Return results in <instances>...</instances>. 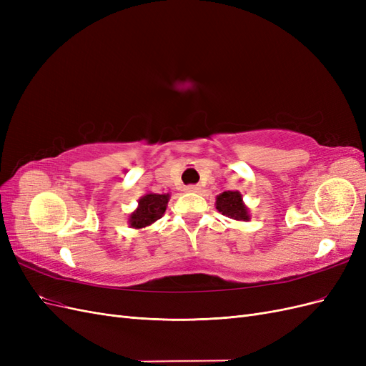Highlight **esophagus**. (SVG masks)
Masks as SVG:
<instances>
[{"mask_svg": "<svg viewBox=\"0 0 366 366\" xmlns=\"http://www.w3.org/2000/svg\"><path fill=\"white\" fill-rule=\"evenodd\" d=\"M184 191L186 192H198V191H200V186H198V184H189V186L184 187Z\"/></svg>", "mask_w": 366, "mask_h": 366, "instance_id": "esophagus-1", "label": "esophagus"}]
</instances>
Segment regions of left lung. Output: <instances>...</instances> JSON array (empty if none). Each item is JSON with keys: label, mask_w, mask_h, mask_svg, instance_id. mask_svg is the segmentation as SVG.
<instances>
[{"label": "left lung", "mask_w": 366, "mask_h": 366, "mask_svg": "<svg viewBox=\"0 0 366 366\" xmlns=\"http://www.w3.org/2000/svg\"><path fill=\"white\" fill-rule=\"evenodd\" d=\"M215 206L221 215H226L237 221H249V209L242 202V195L238 191H226L217 195Z\"/></svg>", "instance_id": "left-lung-1"}]
</instances>
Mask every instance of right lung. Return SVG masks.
<instances>
[{"label":"right lung","mask_w":366,"mask_h":366,"mask_svg":"<svg viewBox=\"0 0 366 366\" xmlns=\"http://www.w3.org/2000/svg\"><path fill=\"white\" fill-rule=\"evenodd\" d=\"M169 202V194H147L139 200V206L129 215L128 223L132 229H143L156 223L164 214Z\"/></svg>","instance_id":"right-lung-1"}]
</instances>
